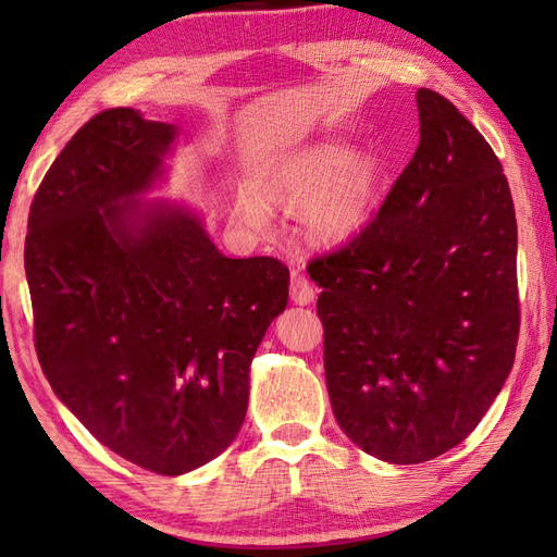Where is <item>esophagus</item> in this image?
<instances>
[{
  "instance_id": "34e87169",
  "label": "esophagus",
  "mask_w": 557,
  "mask_h": 557,
  "mask_svg": "<svg viewBox=\"0 0 557 557\" xmlns=\"http://www.w3.org/2000/svg\"><path fill=\"white\" fill-rule=\"evenodd\" d=\"M292 301L299 304V306H309L315 297V289L309 280H306L301 272H292Z\"/></svg>"
}]
</instances>
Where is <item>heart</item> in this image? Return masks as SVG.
<instances>
[{"mask_svg":"<svg viewBox=\"0 0 557 557\" xmlns=\"http://www.w3.org/2000/svg\"><path fill=\"white\" fill-rule=\"evenodd\" d=\"M260 194L244 186L236 215L253 230H265L270 203L301 206V224L313 242H342L369 218L377 188V164L369 152H351L339 138L306 148L260 182Z\"/></svg>","mask_w":557,"mask_h":557,"instance_id":"heart-1","label":"heart"}]
</instances>
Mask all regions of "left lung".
<instances>
[{"mask_svg": "<svg viewBox=\"0 0 557 557\" xmlns=\"http://www.w3.org/2000/svg\"><path fill=\"white\" fill-rule=\"evenodd\" d=\"M417 104L419 148L377 215L309 263L335 419L393 465L429 461L476 429L519 335L503 164L453 102L419 88Z\"/></svg>", "mask_w": 557, "mask_h": 557, "instance_id": "8db88e82", "label": "left lung"}]
</instances>
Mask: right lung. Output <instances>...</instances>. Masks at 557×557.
I'll use <instances>...</instances> for the list:
<instances>
[{"mask_svg":"<svg viewBox=\"0 0 557 557\" xmlns=\"http://www.w3.org/2000/svg\"><path fill=\"white\" fill-rule=\"evenodd\" d=\"M180 136L132 108L83 124L33 198L26 277L42 373L134 465L182 476L224 453L251 361L285 311L277 258H227L198 212L140 198Z\"/></svg>","mask_w":557,"mask_h":557,"instance_id":"obj_1","label":"right lung"}]
</instances>
